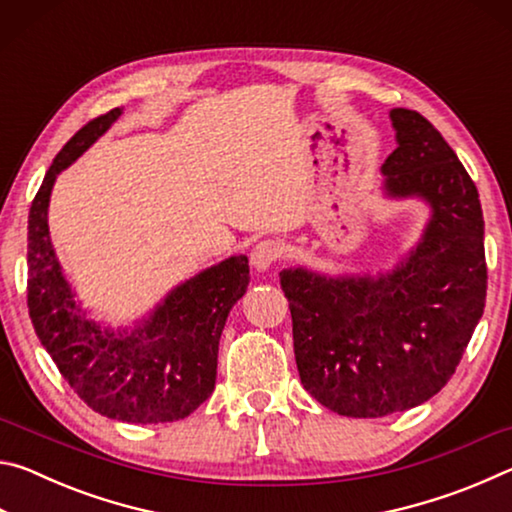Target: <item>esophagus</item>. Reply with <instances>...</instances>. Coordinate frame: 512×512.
I'll use <instances>...</instances> for the list:
<instances>
[{"label":"esophagus","instance_id":"34e87169","mask_svg":"<svg viewBox=\"0 0 512 512\" xmlns=\"http://www.w3.org/2000/svg\"><path fill=\"white\" fill-rule=\"evenodd\" d=\"M282 255V248L277 241L271 239H264L259 241V244L253 248V253H250V264H253L255 271H268L277 259Z\"/></svg>","mask_w":512,"mask_h":512}]
</instances>
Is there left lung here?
Returning a JSON list of instances; mask_svg holds the SVG:
<instances>
[{"mask_svg":"<svg viewBox=\"0 0 512 512\" xmlns=\"http://www.w3.org/2000/svg\"><path fill=\"white\" fill-rule=\"evenodd\" d=\"M397 149L381 192L429 207L422 235L391 271L280 273L302 386L329 411L384 418L431 400L483 316L488 268L479 192L420 112L393 108Z\"/></svg>","mask_w":512,"mask_h":512,"instance_id":"obj_1","label":"left lung"}]
</instances>
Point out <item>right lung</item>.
I'll return each instance as SVG.
<instances>
[{
    "label": "right lung",
    "instance_id": "obj_1",
    "mask_svg": "<svg viewBox=\"0 0 512 512\" xmlns=\"http://www.w3.org/2000/svg\"><path fill=\"white\" fill-rule=\"evenodd\" d=\"M121 117L85 124L45 173L29 212V316L42 348L92 411L131 424L176 422L214 391L219 339L250 282L246 255H232L180 282L128 327L90 318L67 282L49 237V198L60 171Z\"/></svg>",
    "mask_w": 512,
    "mask_h": 512
}]
</instances>
